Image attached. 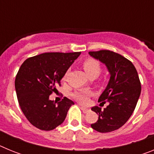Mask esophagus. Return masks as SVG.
Returning <instances> with one entry per match:
<instances>
[{
  "instance_id": "esophagus-1",
  "label": "esophagus",
  "mask_w": 154,
  "mask_h": 154,
  "mask_svg": "<svg viewBox=\"0 0 154 154\" xmlns=\"http://www.w3.org/2000/svg\"><path fill=\"white\" fill-rule=\"evenodd\" d=\"M81 109L82 110V112H83L84 113H87V112L89 111V109H87V108H85V107H82V106L81 107Z\"/></svg>"
}]
</instances>
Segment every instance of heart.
I'll return each mask as SVG.
<instances>
[{"label": "heart", "instance_id": "heart-1", "mask_svg": "<svg viewBox=\"0 0 154 154\" xmlns=\"http://www.w3.org/2000/svg\"><path fill=\"white\" fill-rule=\"evenodd\" d=\"M82 66H83V69L87 75L90 79L97 78L99 74L101 73V65L97 60L93 59V58H87L86 60L84 61L82 63ZM65 79H66V75H64L62 80L64 81L65 80ZM89 96H90V91L86 90V89L75 91L72 93V96L82 104H85L88 102Z\"/></svg>", "mask_w": 154, "mask_h": 154}]
</instances>
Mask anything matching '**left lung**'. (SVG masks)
<instances>
[{
  "instance_id": "8db88e82",
  "label": "left lung",
  "mask_w": 154,
  "mask_h": 154,
  "mask_svg": "<svg viewBox=\"0 0 154 154\" xmlns=\"http://www.w3.org/2000/svg\"><path fill=\"white\" fill-rule=\"evenodd\" d=\"M89 55L107 67L110 79L98 102L109 103L104 109L94 106L99 119L91 127L100 133L118 130L130 119L141 92V84L133 64L127 58L109 50L89 51Z\"/></svg>"
}]
</instances>
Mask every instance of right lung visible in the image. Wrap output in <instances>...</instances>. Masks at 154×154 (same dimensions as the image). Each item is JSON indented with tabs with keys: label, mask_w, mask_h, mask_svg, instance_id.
I'll return each mask as SVG.
<instances>
[{
	"label": "right lung",
	"mask_w": 154,
	"mask_h": 154,
	"mask_svg": "<svg viewBox=\"0 0 154 154\" xmlns=\"http://www.w3.org/2000/svg\"><path fill=\"white\" fill-rule=\"evenodd\" d=\"M81 52H47L23 62L16 75L15 90L19 106L31 124L42 130H52L65 120L73 101L64 97L51 101L49 96Z\"/></svg>",
	"instance_id": "obj_1"
}]
</instances>
